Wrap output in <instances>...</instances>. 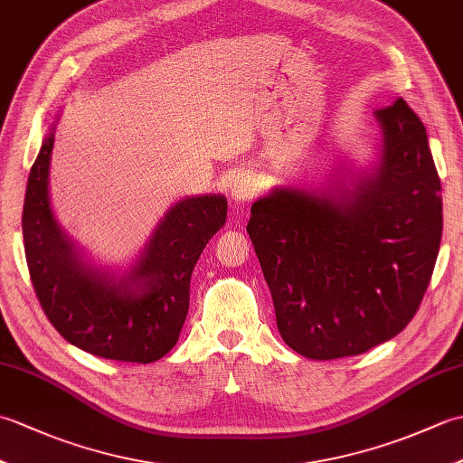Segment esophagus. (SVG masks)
<instances>
[{
	"label": "esophagus",
	"mask_w": 463,
	"mask_h": 463,
	"mask_svg": "<svg viewBox=\"0 0 463 463\" xmlns=\"http://www.w3.org/2000/svg\"><path fill=\"white\" fill-rule=\"evenodd\" d=\"M257 193H259V183H257V179H254V176H250L249 173H241V175L234 176V181L231 184L232 203L244 204L247 201H250Z\"/></svg>",
	"instance_id": "34e87169"
}]
</instances>
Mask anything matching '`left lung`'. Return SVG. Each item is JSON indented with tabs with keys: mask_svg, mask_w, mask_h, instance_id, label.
<instances>
[{
	"mask_svg": "<svg viewBox=\"0 0 463 463\" xmlns=\"http://www.w3.org/2000/svg\"><path fill=\"white\" fill-rule=\"evenodd\" d=\"M370 169L338 163L318 186H274L247 232L277 326L304 358L358 356L414 318L438 259L441 184L408 103L378 109Z\"/></svg>",
	"mask_w": 463,
	"mask_h": 463,
	"instance_id": "8db88e82",
	"label": "left lung"
}]
</instances>
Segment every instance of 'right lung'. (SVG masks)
<instances>
[{
  "instance_id": "1",
  "label": "right lung",
  "mask_w": 463,
  "mask_h": 463,
  "mask_svg": "<svg viewBox=\"0 0 463 463\" xmlns=\"http://www.w3.org/2000/svg\"><path fill=\"white\" fill-rule=\"evenodd\" d=\"M57 119L29 173L22 219L39 304L77 348L107 360H159L179 340L189 312L191 274L206 242L226 222V199L184 196L165 213L129 269L97 267L61 229L49 203Z\"/></svg>"
}]
</instances>
